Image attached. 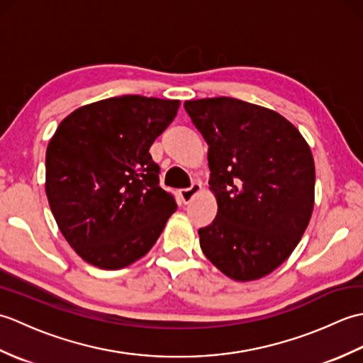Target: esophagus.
Returning a JSON list of instances; mask_svg holds the SVG:
<instances>
[{"label":"esophagus","mask_w":363,"mask_h":363,"mask_svg":"<svg viewBox=\"0 0 363 363\" xmlns=\"http://www.w3.org/2000/svg\"><path fill=\"white\" fill-rule=\"evenodd\" d=\"M201 191H203V186H201V184H199V182H194V184H191V187L182 189V190H181L182 201L186 203V204L191 203L199 194H201Z\"/></svg>","instance_id":"obj_1"}]
</instances>
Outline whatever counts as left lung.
I'll return each instance as SVG.
<instances>
[{"label":"left lung","instance_id":"8db88e82","mask_svg":"<svg viewBox=\"0 0 363 363\" xmlns=\"http://www.w3.org/2000/svg\"><path fill=\"white\" fill-rule=\"evenodd\" d=\"M209 145L217 217L198 230L204 256L238 282L284 264L309 226L315 164L309 143L276 111L237 98L184 103Z\"/></svg>","mask_w":363,"mask_h":363}]
</instances>
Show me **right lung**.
Listing matches in <instances>:
<instances>
[{
  "label": "right lung",
  "instance_id": "right-lung-1",
  "mask_svg": "<svg viewBox=\"0 0 363 363\" xmlns=\"http://www.w3.org/2000/svg\"><path fill=\"white\" fill-rule=\"evenodd\" d=\"M179 99L125 95L81 106L46 148L45 191L60 233L87 264L133 265L177 209L150 154Z\"/></svg>",
  "mask_w": 363,
  "mask_h": 363
}]
</instances>
